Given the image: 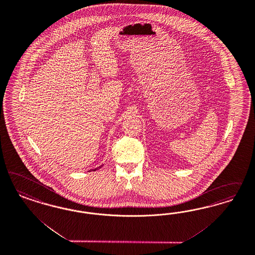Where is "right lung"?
Listing matches in <instances>:
<instances>
[{
    "mask_svg": "<svg viewBox=\"0 0 255 255\" xmlns=\"http://www.w3.org/2000/svg\"><path fill=\"white\" fill-rule=\"evenodd\" d=\"M103 167V165H102V166H100V167H96V168H94V169H92V170H94V171H95V170H96V169H98V168H101V167Z\"/></svg>",
    "mask_w": 255,
    "mask_h": 255,
    "instance_id": "right-lung-1",
    "label": "right lung"
}]
</instances>
